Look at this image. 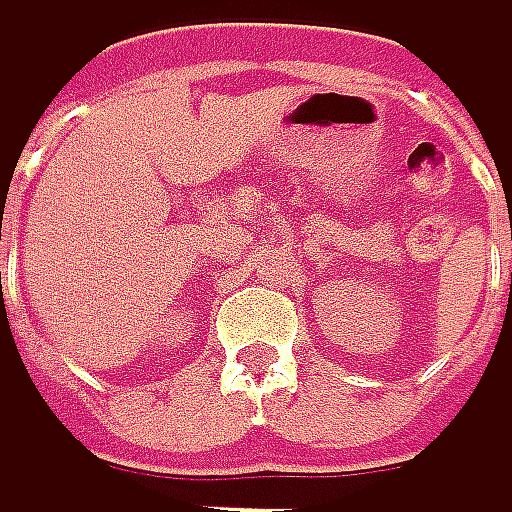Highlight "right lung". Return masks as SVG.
<instances>
[{
    "label": "right lung",
    "mask_w": 512,
    "mask_h": 512,
    "mask_svg": "<svg viewBox=\"0 0 512 512\" xmlns=\"http://www.w3.org/2000/svg\"><path fill=\"white\" fill-rule=\"evenodd\" d=\"M0 279H2V276H0Z\"/></svg>",
    "instance_id": "1"
}]
</instances>
